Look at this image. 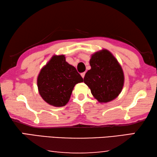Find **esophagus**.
Here are the masks:
<instances>
[{
  "mask_svg": "<svg viewBox=\"0 0 157 157\" xmlns=\"http://www.w3.org/2000/svg\"><path fill=\"white\" fill-rule=\"evenodd\" d=\"M85 74H86V73L85 72H84V73H81V76L82 77V78H84V76H85Z\"/></svg>",
  "mask_w": 157,
  "mask_h": 157,
  "instance_id": "esophagus-1",
  "label": "esophagus"
}]
</instances>
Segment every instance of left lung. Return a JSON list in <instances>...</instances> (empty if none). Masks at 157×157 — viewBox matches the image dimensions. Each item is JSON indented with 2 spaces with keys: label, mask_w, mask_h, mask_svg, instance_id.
Returning a JSON list of instances; mask_svg holds the SVG:
<instances>
[{
  "label": "left lung",
  "mask_w": 157,
  "mask_h": 157,
  "mask_svg": "<svg viewBox=\"0 0 157 157\" xmlns=\"http://www.w3.org/2000/svg\"><path fill=\"white\" fill-rule=\"evenodd\" d=\"M91 68L85 74L84 82L100 102H107L118 96L123 89V69L110 52L102 50L92 55Z\"/></svg>",
  "instance_id": "1"
}]
</instances>
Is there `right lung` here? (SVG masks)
<instances>
[{
	"instance_id": "1",
	"label": "right lung",
	"mask_w": 157,
	"mask_h": 157,
	"mask_svg": "<svg viewBox=\"0 0 157 157\" xmlns=\"http://www.w3.org/2000/svg\"><path fill=\"white\" fill-rule=\"evenodd\" d=\"M83 78L63 55L53 56L41 69L37 79L39 94L49 105L62 107L70 99L75 85Z\"/></svg>"
}]
</instances>
